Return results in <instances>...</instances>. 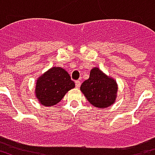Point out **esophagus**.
Masks as SVG:
<instances>
[{"label": "esophagus", "mask_w": 155, "mask_h": 155, "mask_svg": "<svg viewBox=\"0 0 155 155\" xmlns=\"http://www.w3.org/2000/svg\"><path fill=\"white\" fill-rule=\"evenodd\" d=\"M75 86H76L77 88H80V86H81V81H75Z\"/></svg>", "instance_id": "obj_1"}]
</instances>
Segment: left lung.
<instances>
[{
	"label": "left lung",
	"mask_w": 155,
	"mask_h": 155,
	"mask_svg": "<svg viewBox=\"0 0 155 155\" xmlns=\"http://www.w3.org/2000/svg\"><path fill=\"white\" fill-rule=\"evenodd\" d=\"M117 90L116 82L98 68L91 70L90 78L81 86V91L88 101L98 108L109 107L113 104L116 98Z\"/></svg>",
	"instance_id": "left-lung-1"
}]
</instances>
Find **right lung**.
I'll return each instance as SVG.
<instances>
[{
  "label": "right lung",
  "mask_w": 155,
  "mask_h": 155,
  "mask_svg": "<svg viewBox=\"0 0 155 155\" xmlns=\"http://www.w3.org/2000/svg\"><path fill=\"white\" fill-rule=\"evenodd\" d=\"M74 87L66 71L61 67H53L39 78L36 82V97L45 106H52L63 99L68 91Z\"/></svg>",
  "instance_id": "obj_1"
}]
</instances>
